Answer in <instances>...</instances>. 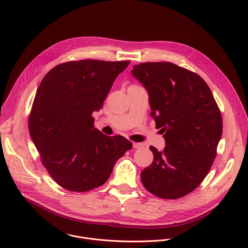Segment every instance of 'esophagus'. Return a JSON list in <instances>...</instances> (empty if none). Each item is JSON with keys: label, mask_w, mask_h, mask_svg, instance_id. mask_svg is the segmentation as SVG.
I'll return each mask as SVG.
<instances>
[{"label": "esophagus", "mask_w": 248, "mask_h": 248, "mask_svg": "<svg viewBox=\"0 0 248 248\" xmlns=\"http://www.w3.org/2000/svg\"><path fill=\"white\" fill-rule=\"evenodd\" d=\"M144 145L142 143H136V142H133V148L134 149H141L143 148Z\"/></svg>", "instance_id": "34e87169"}]
</instances>
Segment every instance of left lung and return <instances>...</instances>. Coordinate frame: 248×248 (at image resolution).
Returning a JSON list of instances; mask_svg holds the SVG:
<instances>
[{
	"label": "left lung",
	"mask_w": 248,
	"mask_h": 248,
	"mask_svg": "<svg viewBox=\"0 0 248 248\" xmlns=\"http://www.w3.org/2000/svg\"><path fill=\"white\" fill-rule=\"evenodd\" d=\"M150 95L151 117L166 147H155L152 165L141 173L152 194L175 200L196 189L208 175L222 135L219 107L205 80L173 62H141L131 70Z\"/></svg>",
	"instance_id": "1"
}]
</instances>
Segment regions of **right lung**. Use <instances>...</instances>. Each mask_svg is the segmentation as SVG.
<instances>
[{
	"label": "right lung",
	"mask_w": 248,
	"mask_h": 248,
	"mask_svg": "<svg viewBox=\"0 0 248 248\" xmlns=\"http://www.w3.org/2000/svg\"><path fill=\"white\" fill-rule=\"evenodd\" d=\"M129 62L70 61L53 67L40 82L29 131L42 165L64 189L86 192L102 186L132 148L124 136L102 134L93 117Z\"/></svg>",
	"instance_id": "obj_1"
}]
</instances>
